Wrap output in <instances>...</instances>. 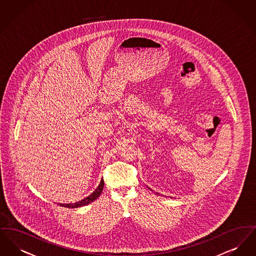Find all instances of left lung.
Instances as JSON below:
<instances>
[{
  "mask_svg": "<svg viewBox=\"0 0 256 256\" xmlns=\"http://www.w3.org/2000/svg\"><path fill=\"white\" fill-rule=\"evenodd\" d=\"M156 194H158V193H156Z\"/></svg>",
  "mask_w": 256,
  "mask_h": 256,
  "instance_id": "obj_1",
  "label": "left lung"
}]
</instances>
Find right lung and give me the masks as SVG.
Listing matches in <instances>:
<instances>
[{"label":"right lung","instance_id":"right-lung-1","mask_svg":"<svg viewBox=\"0 0 256 256\" xmlns=\"http://www.w3.org/2000/svg\"><path fill=\"white\" fill-rule=\"evenodd\" d=\"M104 180L102 178L100 182L98 184V186L97 187V189L91 194V195L88 196L86 198L78 202H74V204H58V206H60L62 207H68V208H78V207L84 206L89 204L90 202H94L95 200H97L98 198L100 196V195L102 194V189H104Z\"/></svg>","mask_w":256,"mask_h":256}]
</instances>
